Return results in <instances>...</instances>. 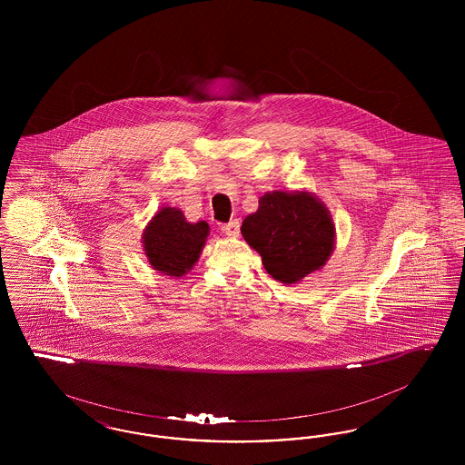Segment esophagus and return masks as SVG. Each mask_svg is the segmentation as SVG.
I'll return each mask as SVG.
<instances>
[{
  "label": "esophagus",
  "mask_w": 465,
  "mask_h": 465,
  "mask_svg": "<svg viewBox=\"0 0 465 465\" xmlns=\"http://www.w3.org/2000/svg\"><path fill=\"white\" fill-rule=\"evenodd\" d=\"M222 232L224 235H228V237H235L241 232V223H239V220L224 223V224H222Z\"/></svg>",
  "instance_id": "1"
}]
</instances>
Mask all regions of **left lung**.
<instances>
[{"label": "left lung", "instance_id": "obj_1", "mask_svg": "<svg viewBox=\"0 0 465 465\" xmlns=\"http://www.w3.org/2000/svg\"><path fill=\"white\" fill-rule=\"evenodd\" d=\"M243 239L260 252L266 272L284 284L300 282L331 256L330 211L309 192H270L242 223Z\"/></svg>", "mask_w": 465, "mask_h": 465}]
</instances>
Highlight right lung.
Returning <instances> with one entry per match:
<instances>
[{
  "instance_id": "1",
  "label": "right lung",
  "mask_w": 465,
  "mask_h": 465,
  "mask_svg": "<svg viewBox=\"0 0 465 465\" xmlns=\"http://www.w3.org/2000/svg\"><path fill=\"white\" fill-rule=\"evenodd\" d=\"M207 233V223H188L176 207H163L144 230V252L155 270L181 277L199 260Z\"/></svg>"
}]
</instances>
